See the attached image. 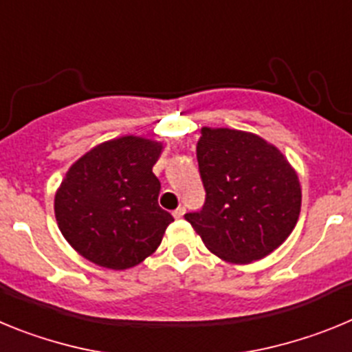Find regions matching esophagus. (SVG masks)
Instances as JSON below:
<instances>
[{"instance_id":"esophagus-1","label":"esophagus","mask_w":352,"mask_h":352,"mask_svg":"<svg viewBox=\"0 0 352 352\" xmlns=\"http://www.w3.org/2000/svg\"><path fill=\"white\" fill-rule=\"evenodd\" d=\"M185 206H179V208H176V210L173 211V214H174V219H182L183 214H185Z\"/></svg>"}]
</instances>
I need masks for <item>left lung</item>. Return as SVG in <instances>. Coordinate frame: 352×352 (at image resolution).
I'll use <instances>...</instances> for the list:
<instances>
[{"instance_id": "1", "label": "left lung", "mask_w": 352, "mask_h": 352, "mask_svg": "<svg viewBox=\"0 0 352 352\" xmlns=\"http://www.w3.org/2000/svg\"><path fill=\"white\" fill-rule=\"evenodd\" d=\"M201 133L197 162L206 201L185 219L220 259L234 264L263 259L298 222L296 170L280 149L256 133L208 126Z\"/></svg>"}]
</instances>
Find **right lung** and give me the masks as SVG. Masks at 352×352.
Returning a JSON list of instances; mask_svg holds the SVG:
<instances>
[{
  "mask_svg": "<svg viewBox=\"0 0 352 352\" xmlns=\"http://www.w3.org/2000/svg\"><path fill=\"white\" fill-rule=\"evenodd\" d=\"M160 153V142L125 135L95 146L68 169L54 213L74 250L109 270L132 268L157 250L174 222L158 206Z\"/></svg>",
  "mask_w": 352,
  "mask_h": 352,
  "instance_id": "add662e5",
  "label": "right lung"
}]
</instances>
